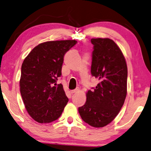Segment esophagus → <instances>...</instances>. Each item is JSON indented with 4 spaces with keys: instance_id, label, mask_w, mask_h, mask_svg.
Masks as SVG:
<instances>
[{
    "instance_id": "esophagus-1",
    "label": "esophagus",
    "mask_w": 151,
    "mask_h": 151,
    "mask_svg": "<svg viewBox=\"0 0 151 151\" xmlns=\"http://www.w3.org/2000/svg\"><path fill=\"white\" fill-rule=\"evenodd\" d=\"M79 91V89L78 88H76V89H75V90H71V93H77Z\"/></svg>"
}]
</instances>
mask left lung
<instances>
[{"label": "left lung", "mask_w": 151, "mask_h": 151, "mask_svg": "<svg viewBox=\"0 0 151 151\" xmlns=\"http://www.w3.org/2000/svg\"><path fill=\"white\" fill-rule=\"evenodd\" d=\"M91 43L93 45L91 73L100 82L86 93V102L78 111L85 122L101 128L114 119L124 104L128 70L122 52L112 39H92Z\"/></svg>", "instance_id": "8db88e82"}]
</instances>
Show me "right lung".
I'll return each instance as SVG.
<instances>
[{"mask_svg": "<svg viewBox=\"0 0 151 151\" xmlns=\"http://www.w3.org/2000/svg\"><path fill=\"white\" fill-rule=\"evenodd\" d=\"M77 43L76 40L47 41L34 47L21 66L20 92L25 108L39 123L58 119L68 102L61 83L65 53Z\"/></svg>", "mask_w": 151, "mask_h": 151, "instance_id": "add662e5", "label": "right lung"}]
</instances>
